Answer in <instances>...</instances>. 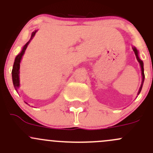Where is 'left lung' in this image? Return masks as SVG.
Here are the masks:
<instances>
[{
  "label": "left lung",
  "instance_id": "1",
  "mask_svg": "<svg viewBox=\"0 0 153 153\" xmlns=\"http://www.w3.org/2000/svg\"><path fill=\"white\" fill-rule=\"evenodd\" d=\"M132 49H133V51H134V52H135V56H136L137 60H138V62H139L140 66H141V75H142V83H141V87H140L139 91H138V95H139V93H140V92H141V89H142L143 81H144V72H143V61H141V59H140L139 57H138V50H137L136 48L133 47V48H132Z\"/></svg>",
  "mask_w": 153,
  "mask_h": 153
}]
</instances>
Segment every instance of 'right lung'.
Instances as JSON below:
<instances>
[{"label":"right lung","instance_id":"1","mask_svg":"<svg viewBox=\"0 0 153 153\" xmlns=\"http://www.w3.org/2000/svg\"><path fill=\"white\" fill-rule=\"evenodd\" d=\"M36 32H37V31L35 30V32H32L30 40H29L28 42H27V44H26L24 46V47H23L21 52H20V53L18 54V55H17L16 58H15V62H14L13 68H12V82H13L14 87H15V90H16L17 92H18V87L20 86V80H19L20 63H21V58H22V56L24 55V52H25V50H26V49H27V46H28V44H29V42H30L31 40L32 39V38L35 36Z\"/></svg>","mask_w":153,"mask_h":153}]
</instances>
